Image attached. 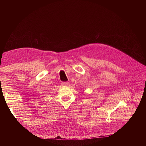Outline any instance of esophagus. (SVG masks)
<instances>
[{"mask_svg": "<svg viewBox=\"0 0 146 146\" xmlns=\"http://www.w3.org/2000/svg\"><path fill=\"white\" fill-rule=\"evenodd\" d=\"M61 84L62 86H68L69 84V82H62L61 83Z\"/></svg>", "mask_w": 146, "mask_h": 146, "instance_id": "esophagus-1", "label": "esophagus"}]
</instances>
